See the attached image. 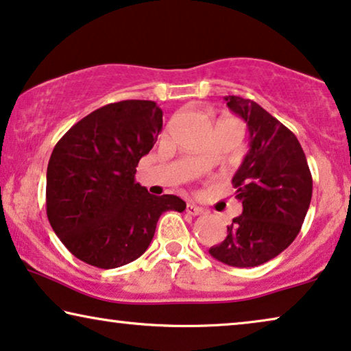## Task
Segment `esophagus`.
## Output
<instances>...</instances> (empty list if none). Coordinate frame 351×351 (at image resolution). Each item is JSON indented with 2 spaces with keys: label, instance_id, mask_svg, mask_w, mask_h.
Returning a JSON list of instances; mask_svg holds the SVG:
<instances>
[{
  "label": "esophagus",
  "instance_id": "obj_1",
  "mask_svg": "<svg viewBox=\"0 0 351 351\" xmlns=\"http://www.w3.org/2000/svg\"><path fill=\"white\" fill-rule=\"evenodd\" d=\"M186 211L189 215H192V216H200V215L205 213V210L202 208V206H197L195 204H187Z\"/></svg>",
  "mask_w": 351,
  "mask_h": 351
}]
</instances>
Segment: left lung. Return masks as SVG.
<instances>
[{
  "label": "left lung",
  "mask_w": 351,
  "mask_h": 351,
  "mask_svg": "<svg viewBox=\"0 0 351 351\" xmlns=\"http://www.w3.org/2000/svg\"><path fill=\"white\" fill-rule=\"evenodd\" d=\"M224 100L248 125L250 151L232 178L243 211L210 254L232 267H256L298 237L312 200V173L289 128L253 100L234 95Z\"/></svg>",
  "instance_id": "obj_1"
}]
</instances>
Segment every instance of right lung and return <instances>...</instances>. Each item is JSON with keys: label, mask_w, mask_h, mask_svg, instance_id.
<instances>
[{"label": "right lung", "mask_w": 351, "mask_h": 351, "mask_svg": "<svg viewBox=\"0 0 351 351\" xmlns=\"http://www.w3.org/2000/svg\"><path fill=\"white\" fill-rule=\"evenodd\" d=\"M149 100L101 106L73 125L47 165L46 208L53 232L77 259L116 269L140 258L164 211H184L176 195H151L135 181L138 162L162 132Z\"/></svg>", "instance_id": "1"}]
</instances>
